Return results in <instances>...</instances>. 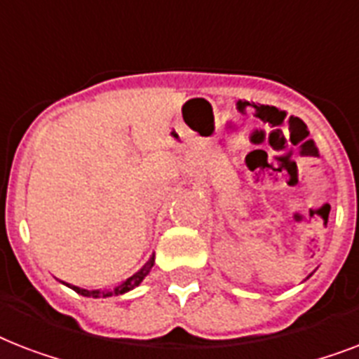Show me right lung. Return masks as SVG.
<instances>
[{
    "instance_id": "add662e5",
    "label": "right lung",
    "mask_w": 359,
    "mask_h": 359,
    "mask_svg": "<svg viewBox=\"0 0 359 359\" xmlns=\"http://www.w3.org/2000/svg\"><path fill=\"white\" fill-rule=\"evenodd\" d=\"M152 264H154V255H152L151 259L145 262V266L141 268L140 272H135L132 278L126 279V281H124V283H121L119 287H115L114 290H102V292H100V290H86V289H80V287H74V285H69V283L67 285H69L70 289H74L78 294L89 296V298H100V296H102V298H106V296H119V294H124V292H128V290H132L134 287H137V285H140L141 281L145 279L147 273L151 272Z\"/></svg>"
}]
</instances>
